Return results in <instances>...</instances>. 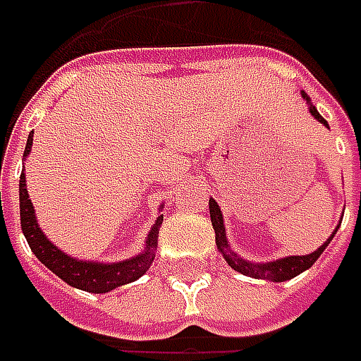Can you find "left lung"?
<instances>
[{"mask_svg":"<svg viewBox=\"0 0 361 361\" xmlns=\"http://www.w3.org/2000/svg\"><path fill=\"white\" fill-rule=\"evenodd\" d=\"M303 100L310 106V112L312 116L317 122H322L324 126H327V122L322 118V114L317 112V108L312 104L310 96L305 92H301ZM209 209H211V223H213V229H215V243L219 253L223 255V259L229 263V267H233L235 271H239L247 277H253V279H267V281H273V283H281V281H289L293 277H298L299 273L307 271L312 267L313 263L319 259V255L326 251V247L329 245V241L334 239V235L338 233L341 223H338L336 231L329 235L327 239L319 249H315L310 255H291L283 257V259H275V261H267V263H253V261H247L243 259L241 255H237L233 249H231L229 241H227V231H225V225H223V213H221V207L216 204L215 199H209Z\"/></svg>","mask_w":361,"mask_h":361,"instance_id":"left-lung-1","label":"left lung"}]
</instances>
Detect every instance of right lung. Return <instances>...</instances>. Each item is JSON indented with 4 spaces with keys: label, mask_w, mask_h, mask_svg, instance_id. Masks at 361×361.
I'll use <instances>...</instances> for the list:
<instances>
[{
    "label": "right lung",
    "mask_w": 361,
    "mask_h": 361,
    "mask_svg": "<svg viewBox=\"0 0 361 361\" xmlns=\"http://www.w3.org/2000/svg\"><path fill=\"white\" fill-rule=\"evenodd\" d=\"M32 145H34V132H30V136H27L23 160L32 152ZM20 216L21 231H23V237L27 239L32 253L51 273H56L62 281L76 287V289L88 291V293H108L116 287L132 283L138 277H142L154 261V251L159 245V229L162 225V219H164L162 215L157 216L152 229L146 235L145 251H140L138 255L128 257L124 261H116V263H98V261H84V259H76V257L63 253L62 249H58L44 235V231L39 229L37 219H35L34 204L30 201L23 173L20 176Z\"/></svg>",
    "instance_id": "add662e5"
}]
</instances>
